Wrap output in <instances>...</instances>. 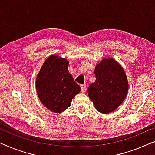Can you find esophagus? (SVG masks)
I'll return each mask as SVG.
<instances>
[{
  "instance_id": "esophagus-1",
  "label": "esophagus",
  "mask_w": 155,
  "mask_h": 155,
  "mask_svg": "<svg viewBox=\"0 0 155 155\" xmlns=\"http://www.w3.org/2000/svg\"><path fill=\"white\" fill-rule=\"evenodd\" d=\"M81 92L84 93L86 90V86L85 84H81Z\"/></svg>"
}]
</instances>
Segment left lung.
I'll use <instances>...</instances> for the list:
<instances>
[{"mask_svg": "<svg viewBox=\"0 0 155 155\" xmlns=\"http://www.w3.org/2000/svg\"><path fill=\"white\" fill-rule=\"evenodd\" d=\"M95 81L88 88V97L96 110L103 114L114 111L126 99L128 83L123 67L112 58L95 66Z\"/></svg>", "mask_w": 155, "mask_h": 155, "instance_id": "obj_1", "label": "left lung"}]
</instances>
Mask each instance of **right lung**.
Masks as SVG:
<instances>
[{
	"label": "right lung",
	"instance_id": "1",
	"mask_svg": "<svg viewBox=\"0 0 155 155\" xmlns=\"http://www.w3.org/2000/svg\"><path fill=\"white\" fill-rule=\"evenodd\" d=\"M69 63L67 59L52 55L45 60L37 75L36 88L38 98L53 112L66 110L81 91L69 72Z\"/></svg>",
	"mask_w": 155,
	"mask_h": 155
}]
</instances>
